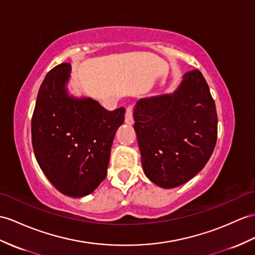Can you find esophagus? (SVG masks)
<instances>
[{
	"label": "esophagus",
	"mask_w": 255,
	"mask_h": 255,
	"mask_svg": "<svg viewBox=\"0 0 255 255\" xmlns=\"http://www.w3.org/2000/svg\"><path fill=\"white\" fill-rule=\"evenodd\" d=\"M132 107L129 106L127 108V113H126V123L128 124V126H131V124H133V113H132Z\"/></svg>",
	"instance_id": "esophagus-1"
}]
</instances>
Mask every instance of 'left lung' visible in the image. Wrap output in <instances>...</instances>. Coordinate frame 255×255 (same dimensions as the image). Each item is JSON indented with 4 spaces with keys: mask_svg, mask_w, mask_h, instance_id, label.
I'll list each match as a JSON object with an SVG mask.
<instances>
[{
    "mask_svg": "<svg viewBox=\"0 0 255 255\" xmlns=\"http://www.w3.org/2000/svg\"><path fill=\"white\" fill-rule=\"evenodd\" d=\"M133 118L142 170L159 187L187 183L214 150L215 104L199 70L186 72L172 93L138 99Z\"/></svg>",
    "mask_w": 255,
    "mask_h": 255,
    "instance_id": "obj_1",
    "label": "left lung"
}]
</instances>
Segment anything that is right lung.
I'll list each match as a JSON object with an SVG mask.
<instances>
[{
    "label": "right lung",
    "instance_id": "obj_1",
    "mask_svg": "<svg viewBox=\"0 0 255 255\" xmlns=\"http://www.w3.org/2000/svg\"><path fill=\"white\" fill-rule=\"evenodd\" d=\"M71 65L49 71L36 98L31 122L34 156L48 181L61 194L82 198L92 194L107 174L123 107L108 111L95 99L68 91Z\"/></svg>",
    "mask_w": 255,
    "mask_h": 255
}]
</instances>
